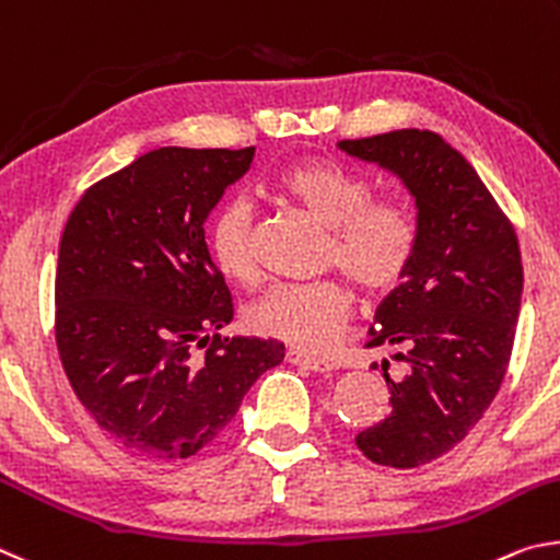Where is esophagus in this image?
I'll use <instances>...</instances> for the list:
<instances>
[{
	"instance_id": "esophagus-1",
	"label": "esophagus",
	"mask_w": 560,
	"mask_h": 560,
	"mask_svg": "<svg viewBox=\"0 0 560 560\" xmlns=\"http://www.w3.org/2000/svg\"><path fill=\"white\" fill-rule=\"evenodd\" d=\"M285 359H288V364H292V366H305L310 371H317V374H327V371L335 369V364H331V361L310 357V354H302V351H295V349H290L288 354H285Z\"/></svg>"
}]
</instances>
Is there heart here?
<instances>
[{
	"label": "heart",
	"mask_w": 560,
	"mask_h": 560,
	"mask_svg": "<svg viewBox=\"0 0 560 560\" xmlns=\"http://www.w3.org/2000/svg\"><path fill=\"white\" fill-rule=\"evenodd\" d=\"M270 191L300 206L329 229L327 265H337L371 298L394 290L413 260L416 231L394 201L374 199V186L351 166L327 156L300 160L270 182ZM211 255L238 285L258 280L253 248V206L243 196L225 201L209 231ZM354 315V290L345 278L305 285H275L245 307L253 335L312 354L337 345Z\"/></svg>",
	"instance_id": "b5f03b06"
}]
</instances>
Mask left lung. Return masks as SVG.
<instances>
[{
  "mask_svg": "<svg viewBox=\"0 0 560 560\" xmlns=\"http://www.w3.org/2000/svg\"><path fill=\"white\" fill-rule=\"evenodd\" d=\"M341 152L396 174L416 203L413 260L381 302L369 347L384 361L390 413L357 435L371 463L418 467L453 450L502 386L522 310L524 268L514 225L475 166L430 130L341 140Z\"/></svg>",
  "mask_w": 560,
  "mask_h": 560,
  "instance_id": "1",
  "label": "left lung"
}]
</instances>
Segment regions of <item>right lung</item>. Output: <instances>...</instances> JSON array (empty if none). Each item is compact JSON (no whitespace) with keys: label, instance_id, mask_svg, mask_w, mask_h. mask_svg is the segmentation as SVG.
Returning a JSON list of instances; mask_svg holds the SVG:
<instances>
[{"label":"right lung","instance_id":"right-lung-1","mask_svg":"<svg viewBox=\"0 0 560 560\" xmlns=\"http://www.w3.org/2000/svg\"><path fill=\"white\" fill-rule=\"evenodd\" d=\"M255 147H160L93 184L68 215L56 272V345L75 396L117 445L196 455L285 359L275 339L221 337L231 292L203 223ZM194 346H209L194 360Z\"/></svg>","mask_w":560,"mask_h":560}]
</instances>
